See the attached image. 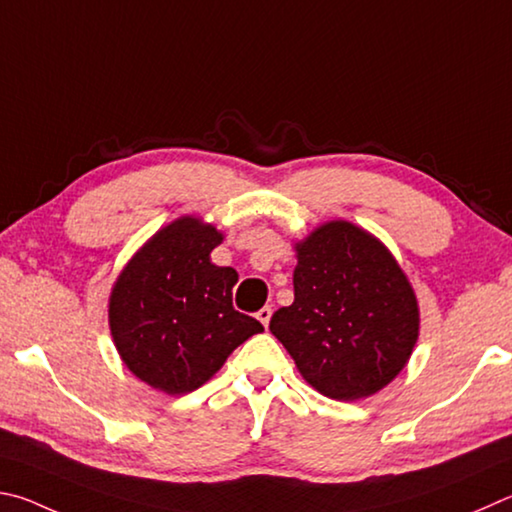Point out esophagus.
I'll return each instance as SVG.
<instances>
[{"mask_svg": "<svg viewBox=\"0 0 512 512\" xmlns=\"http://www.w3.org/2000/svg\"><path fill=\"white\" fill-rule=\"evenodd\" d=\"M256 319L261 321V324L267 328L270 326V319H272V308H261L256 312Z\"/></svg>", "mask_w": 512, "mask_h": 512, "instance_id": "esophagus-1", "label": "esophagus"}]
</instances>
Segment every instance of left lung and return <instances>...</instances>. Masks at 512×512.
I'll use <instances>...</instances> for the list:
<instances>
[{"label": "left lung", "mask_w": 512, "mask_h": 512, "mask_svg": "<svg viewBox=\"0 0 512 512\" xmlns=\"http://www.w3.org/2000/svg\"><path fill=\"white\" fill-rule=\"evenodd\" d=\"M294 249V301L272 315V335L326 398L373 396L416 346L414 288L391 251L353 222L321 224Z\"/></svg>", "instance_id": "left-lung-1"}]
</instances>
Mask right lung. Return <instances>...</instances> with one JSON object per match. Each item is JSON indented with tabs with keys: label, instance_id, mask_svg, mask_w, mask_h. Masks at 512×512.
<instances>
[{
	"label": "right lung",
	"instance_id": "obj_1",
	"mask_svg": "<svg viewBox=\"0 0 512 512\" xmlns=\"http://www.w3.org/2000/svg\"><path fill=\"white\" fill-rule=\"evenodd\" d=\"M222 233L193 215L159 229L116 279L110 330L123 364L168 396L202 387L263 326L233 308V267L211 263Z\"/></svg>",
	"mask_w": 512,
	"mask_h": 512
}]
</instances>
